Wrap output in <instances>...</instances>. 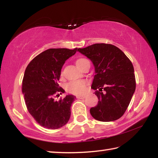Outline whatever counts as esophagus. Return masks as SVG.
<instances>
[{
	"instance_id": "esophagus-1",
	"label": "esophagus",
	"mask_w": 158,
	"mask_h": 158,
	"mask_svg": "<svg viewBox=\"0 0 158 158\" xmlns=\"http://www.w3.org/2000/svg\"><path fill=\"white\" fill-rule=\"evenodd\" d=\"M77 98H79V99H83V98H85V96L79 95V96H77Z\"/></svg>"
}]
</instances>
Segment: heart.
<instances>
[{
	"mask_svg": "<svg viewBox=\"0 0 158 158\" xmlns=\"http://www.w3.org/2000/svg\"><path fill=\"white\" fill-rule=\"evenodd\" d=\"M87 60L84 58H79L76 60V64L80 69L83 67L84 64L87 62ZM62 75V74H61ZM86 82L84 80H78V81H72L67 84L66 85V91L76 95H80L84 93L86 89Z\"/></svg>",
	"mask_w": 158,
	"mask_h": 158,
	"instance_id": "1",
	"label": "heart"
}]
</instances>
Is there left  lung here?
Segmentation results:
<instances>
[{"label":"left lung","instance_id":"obj_1","mask_svg":"<svg viewBox=\"0 0 158 158\" xmlns=\"http://www.w3.org/2000/svg\"><path fill=\"white\" fill-rule=\"evenodd\" d=\"M78 51L92 61L95 67L91 89L98 103L90 114L99 121H114L128 108L135 90L133 66L128 56L110 44H94Z\"/></svg>","mask_w":158,"mask_h":158}]
</instances>
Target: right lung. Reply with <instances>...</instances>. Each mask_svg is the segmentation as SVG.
<instances>
[{
  "label": "right lung",
  "instance_id": "add662e5",
  "mask_svg": "<svg viewBox=\"0 0 158 158\" xmlns=\"http://www.w3.org/2000/svg\"><path fill=\"white\" fill-rule=\"evenodd\" d=\"M77 50L47 49L35 56L26 67L22 82L25 105L30 114L44 128L55 130L69 121L72 103L76 97L67 95L59 101L55 98L64 92L58 84L62 66Z\"/></svg>",
  "mask_w": 158,
  "mask_h": 158
}]
</instances>
